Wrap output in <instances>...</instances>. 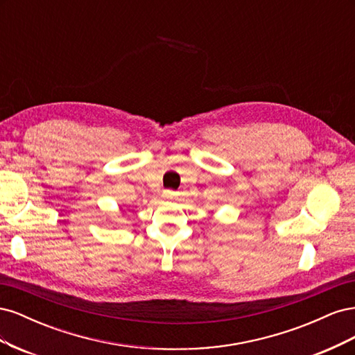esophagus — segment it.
Returning a JSON list of instances; mask_svg holds the SVG:
<instances>
[{"mask_svg":"<svg viewBox=\"0 0 355 355\" xmlns=\"http://www.w3.org/2000/svg\"><path fill=\"white\" fill-rule=\"evenodd\" d=\"M176 192L175 191H171V189H166L164 192H163V197L166 198V200H173V198H176Z\"/></svg>","mask_w":355,"mask_h":355,"instance_id":"esophagus-1","label":"esophagus"}]
</instances>
